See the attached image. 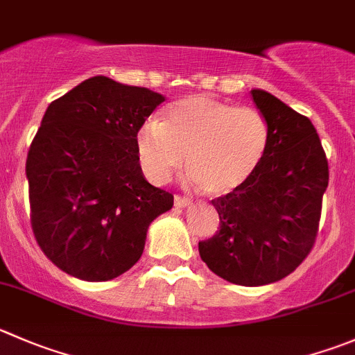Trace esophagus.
<instances>
[{
  "label": "esophagus",
  "mask_w": 355,
  "mask_h": 355,
  "mask_svg": "<svg viewBox=\"0 0 355 355\" xmlns=\"http://www.w3.org/2000/svg\"><path fill=\"white\" fill-rule=\"evenodd\" d=\"M173 201H175V206H178V208H185V206L191 205V199L185 198V196H178L177 194L173 198Z\"/></svg>",
  "instance_id": "1"
}]
</instances>
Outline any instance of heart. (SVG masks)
<instances>
[{"label": "heart", "mask_w": 355, "mask_h": 355, "mask_svg": "<svg viewBox=\"0 0 355 355\" xmlns=\"http://www.w3.org/2000/svg\"><path fill=\"white\" fill-rule=\"evenodd\" d=\"M269 137V123L258 109L191 95L139 130L135 153L154 184H164L185 154L191 177L209 194H225L260 166Z\"/></svg>", "instance_id": "obj_1"}]
</instances>
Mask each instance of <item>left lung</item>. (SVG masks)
Returning <instances> with one entry per match:
<instances>
[{
    "mask_svg": "<svg viewBox=\"0 0 355 355\" xmlns=\"http://www.w3.org/2000/svg\"><path fill=\"white\" fill-rule=\"evenodd\" d=\"M269 123V147L244 184L211 205L220 230L199 241L208 269L229 283L263 286L307 258L328 187V159L311 119L263 90H251Z\"/></svg>",
    "mask_w": 355,
    "mask_h": 355,
    "instance_id": "8db88e82",
    "label": "left lung"
}]
</instances>
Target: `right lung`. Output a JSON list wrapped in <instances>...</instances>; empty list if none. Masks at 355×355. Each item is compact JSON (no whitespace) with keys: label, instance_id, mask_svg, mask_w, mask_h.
<instances>
[{"label":"right lung","instance_id":"obj_1","mask_svg":"<svg viewBox=\"0 0 355 355\" xmlns=\"http://www.w3.org/2000/svg\"><path fill=\"white\" fill-rule=\"evenodd\" d=\"M163 95L94 76L48 105L29 147L31 225L41 251L83 281L121 276L150 222L173 206L144 178L137 133Z\"/></svg>","mask_w":355,"mask_h":355}]
</instances>
